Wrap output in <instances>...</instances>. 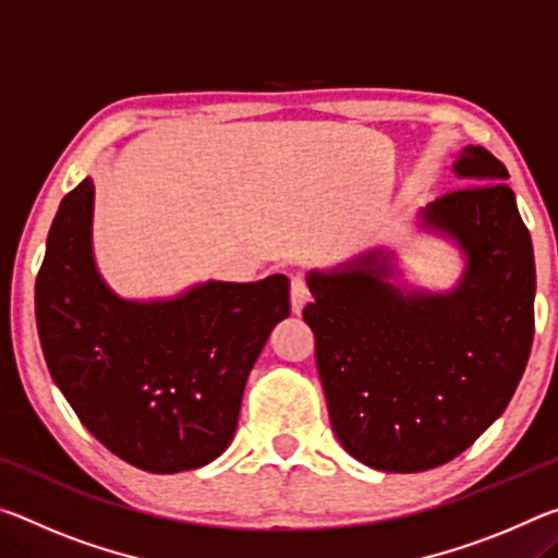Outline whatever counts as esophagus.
<instances>
[{"label": "esophagus", "mask_w": 558, "mask_h": 558, "mask_svg": "<svg viewBox=\"0 0 558 558\" xmlns=\"http://www.w3.org/2000/svg\"><path fill=\"white\" fill-rule=\"evenodd\" d=\"M290 302H292V313L300 315L302 307L310 302V288L302 278H292L290 280Z\"/></svg>", "instance_id": "esophagus-1"}]
</instances>
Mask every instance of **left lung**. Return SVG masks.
<instances>
[{
    "instance_id": "8db88e82",
    "label": "left lung",
    "mask_w": 558,
    "mask_h": 558,
    "mask_svg": "<svg viewBox=\"0 0 558 558\" xmlns=\"http://www.w3.org/2000/svg\"><path fill=\"white\" fill-rule=\"evenodd\" d=\"M462 182L423 223L465 253L450 292L401 290L391 253L307 276L329 421L349 456L384 472H423L468 450L502 415L534 339L536 270L507 167L468 145Z\"/></svg>"
}]
</instances>
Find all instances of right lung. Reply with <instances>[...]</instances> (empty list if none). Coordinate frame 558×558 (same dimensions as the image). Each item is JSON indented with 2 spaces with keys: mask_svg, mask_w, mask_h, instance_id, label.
I'll return each instance as SVG.
<instances>
[{
  "mask_svg": "<svg viewBox=\"0 0 558 558\" xmlns=\"http://www.w3.org/2000/svg\"><path fill=\"white\" fill-rule=\"evenodd\" d=\"M93 179L63 196L36 276L51 379L83 426L130 465L194 470L229 448L245 379L290 315V282L209 280L169 300H122L93 260Z\"/></svg>",
  "mask_w": 558,
  "mask_h": 558,
  "instance_id": "obj_1",
  "label": "right lung"
}]
</instances>
